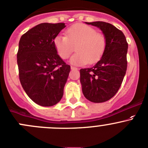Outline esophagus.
<instances>
[{"instance_id": "1", "label": "esophagus", "mask_w": 148, "mask_h": 148, "mask_svg": "<svg viewBox=\"0 0 148 148\" xmlns=\"http://www.w3.org/2000/svg\"><path fill=\"white\" fill-rule=\"evenodd\" d=\"M71 70H77V68H76V67H74V66H71Z\"/></svg>"}]
</instances>
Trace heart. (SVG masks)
Listing matches in <instances>:
<instances>
[{
    "label": "heart",
    "instance_id": "b5f03b06",
    "mask_svg": "<svg viewBox=\"0 0 148 148\" xmlns=\"http://www.w3.org/2000/svg\"><path fill=\"white\" fill-rule=\"evenodd\" d=\"M66 34L57 35L53 40L56 51L62 59L70 56L74 46L77 53L70 59L74 65L94 64L103 56L106 47V37L93 27L84 24H74L66 31Z\"/></svg>",
    "mask_w": 148,
    "mask_h": 148
}]
</instances>
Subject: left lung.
I'll list each match as a JSON object with an SVG mask.
<instances>
[{"mask_svg":"<svg viewBox=\"0 0 148 148\" xmlns=\"http://www.w3.org/2000/svg\"><path fill=\"white\" fill-rule=\"evenodd\" d=\"M97 27L106 39L100 61L91 68L80 69V82L84 97L93 103L110 100L118 92L127 68L128 43L124 33L104 21L86 22Z\"/></svg>","mask_w":148,"mask_h":148,"instance_id":"obj_1","label":"left lung"}]
</instances>
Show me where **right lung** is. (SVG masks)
I'll return each instance as SVG.
<instances>
[{
	"mask_svg": "<svg viewBox=\"0 0 148 148\" xmlns=\"http://www.w3.org/2000/svg\"><path fill=\"white\" fill-rule=\"evenodd\" d=\"M64 23H42L20 38L17 53L18 76L30 99L41 106H53L61 100L71 67L57 53L54 38Z\"/></svg>",
	"mask_w": 148,
	"mask_h": 148,
	"instance_id": "1",
	"label": "right lung"
}]
</instances>
